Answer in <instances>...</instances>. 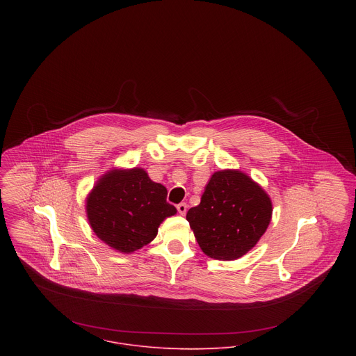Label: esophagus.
<instances>
[{
  "label": "esophagus",
  "instance_id": "esophagus-1",
  "mask_svg": "<svg viewBox=\"0 0 356 356\" xmlns=\"http://www.w3.org/2000/svg\"><path fill=\"white\" fill-rule=\"evenodd\" d=\"M177 209L181 215H185L186 211H188V205H186V203H179L177 205Z\"/></svg>",
  "mask_w": 356,
  "mask_h": 356
}]
</instances>
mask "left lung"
Masks as SVG:
<instances>
[{
	"label": "left lung",
	"instance_id": "obj_1",
	"mask_svg": "<svg viewBox=\"0 0 356 356\" xmlns=\"http://www.w3.org/2000/svg\"><path fill=\"white\" fill-rule=\"evenodd\" d=\"M273 205L252 178L238 170L212 174L202 202L186 219L204 254L236 260L251 251L268 227Z\"/></svg>",
	"mask_w": 356,
	"mask_h": 356
}]
</instances>
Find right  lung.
<instances>
[{
  "label": "right lung",
  "instance_id": "obj_1",
  "mask_svg": "<svg viewBox=\"0 0 356 356\" xmlns=\"http://www.w3.org/2000/svg\"><path fill=\"white\" fill-rule=\"evenodd\" d=\"M167 189L143 168L111 170L86 199V213L96 236L111 248L131 254L149 244L160 223L177 213Z\"/></svg>",
  "mask_w": 356,
  "mask_h": 356
}]
</instances>
